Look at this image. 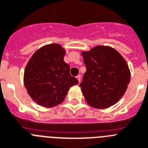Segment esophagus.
Returning a JSON list of instances; mask_svg holds the SVG:
<instances>
[{
	"instance_id": "34e87169",
	"label": "esophagus",
	"mask_w": 148,
	"mask_h": 148,
	"mask_svg": "<svg viewBox=\"0 0 148 148\" xmlns=\"http://www.w3.org/2000/svg\"><path fill=\"white\" fill-rule=\"evenodd\" d=\"M76 79H78L79 82H80V81H81V75H78L77 76H76Z\"/></svg>"
}]
</instances>
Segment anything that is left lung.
Here are the masks:
<instances>
[{
  "label": "left lung",
  "mask_w": 148,
  "mask_h": 148,
  "mask_svg": "<svg viewBox=\"0 0 148 148\" xmlns=\"http://www.w3.org/2000/svg\"><path fill=\"white\" fill-rule=\"evenodd\" d=\"M82 56L86 72L80 87L87 103L96 108H106L118 102L131 79L125 59L114 49L105 46L82 52Z\"/></svg>",
  "instance_id": "left-lung-1"
}]
</instances>
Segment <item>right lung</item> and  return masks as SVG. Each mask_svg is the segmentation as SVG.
<instances>
[{
    "label": "right lung",
    "mask_w": 148,
    "mask_h": 148,
    "mask_svg": "<svg viewBox=\"0 0 148 148\" xmlns=\"http://www.w3.org/2000/svg\"><path fill=\"white\" fill-rule=\"evenodd\" d=\"M66 50L60 44L46 45L34 53L26 66L23 82L27 92L41 106L51 108L64 101L71 86L79 83L64 62Z\"/></svg>",
    "instance_id": "1"
}]
</instances>
